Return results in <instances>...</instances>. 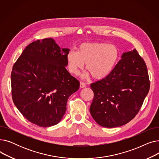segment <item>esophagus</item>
Returning a JSON list of instances; mask_svg holds the SVG:
<instances>
[{"label":"esophagus","mask_w":159,"mask_h":159,"mask_svg":"<svg viewBox=\"0 0 159 159\" xmlns=\"http://www.w3.org/2000/svg\"><path fill=\"white\" fill-rule=\"evenodd\" d=\"M86 86V85L85 84V83L82 82H80V88H85Z\"/></svg>","instance_id":"esophagus-1"}]
</instances>
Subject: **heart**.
Wrapping results in <instances>:
<instances>
[{
  "mask_svg": "<svg viewBox=\"0 0 159 159\" xmlns=\"http://www.w3.org/2000/svg\"><path fill=\"white\" fill-rule=\"evenodd\" d=\"M119 55V49L114 44L85 43L79 46L77 52L70 51L66 61L69 71L73 75H79L86 63V69L94 79H102L112 72Z\"/></svg>",
  "mask_w": 159,
  "mask_h": 159,
  "instance_id": "1",
  "label": "heart"
}]
</instances>
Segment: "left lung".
I'll return each mask as SVG.
<instances>
[{"label":"left lung","instance_id":"1","mask_svg":"<svg viewBox=\"0 0 159 159\" xmlns=\"http://www.w3.org/2000/svg\"><path fill=\"white\" fill-rule=\"evenodd\" d=\"M90 86L94 98L89 111L96 122L108 128L123 126L136 116L149 92L145 62L135 49L124 52L112 72Z\"/></svg>","mask_w":159,"mask_h":159}]
</instances>
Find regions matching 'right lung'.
<instances>
[{
	"label": "right lung",
	"mask_w": 159,
	"mask_h": 159,
	"mask_svg": "<svg viewBox=\"0 0 159 159\" xmlns=\"http://www.w3.org/2000/svg\"><path fill=\"white\" fill-rule=\"evenodd\" d=\"M69 52L53 39L38 40L24 49L13 66V102L25 118L39 126L59 122L68 98L79 88V80L66 69Z\"/></svg>",
	"instance_id": "right-lung-1"
}]
</instances>
